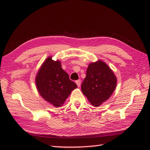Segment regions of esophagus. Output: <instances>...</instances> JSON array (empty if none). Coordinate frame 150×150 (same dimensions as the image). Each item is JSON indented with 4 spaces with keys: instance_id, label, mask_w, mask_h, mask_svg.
I'll list each match as a JSON object with an SVG mask.
<instances>
[{
    "instance_id": "obj_1",
    "label": "esophagus",
    "mask_w": 150,
    "mask_h": 150,
    "mask_svg": "<svg viewBox=\"0 0 150 150\" xmlns=\"http://www.w3.org/2000/svg\"><path fill=\"white\" fill-rule=\"evenodd\" d=\"M76 83L77 85H78V87H80V86H81V80L76 81Z\"/></svg>"
}]
</instances>
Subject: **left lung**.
I'll use <instances>...</instances> for the list:
<instances>
[{"instance_id":"obj_1","label":"left lung","mask_w":150,"mask_h":150,"mask_svg":"<svg viewBox=\"0 0 150 150\" xmlns=\"http://www.w3.org/2000/svg\"><path fill=\"white\" fill-rule=\"evenodd\" d=\"M116 84L114 72L105 62L99 60L89 64L81 90L90 103L98 107L110 98Z\"/></svg>"}]
</instances>
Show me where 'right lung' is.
Returning <instances> with one entry per match:
<instances>
[{"instance_id": "obj_1", "label": "right lung", "mask_w": 150, "mask_h": 150, "mask_svg": "<svg viewBox=\"0 0 150 150\" xmlns=\"http://www.w3.org/2000/svg\"><path fill=\"white\" fill-rule=\"evenodd\" d=\"M35 84L40 96L57 108L61 106L72 91L78 87L62 69L61 62L52 60L51 56L40 66L35 77Z\"/></svg>"}]
</instances>
